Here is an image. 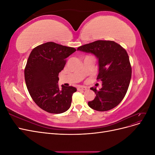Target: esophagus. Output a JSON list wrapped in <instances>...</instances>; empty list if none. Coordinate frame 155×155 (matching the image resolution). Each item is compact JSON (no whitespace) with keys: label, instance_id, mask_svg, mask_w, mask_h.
I'll list each match as a JSON object with an SVG mask.
<instances>
[{"label":"esophagus","instance_id":"1","mask_svg":"<svg viewBox=\"0 0 155 155\" xmlns=\"http://www.w3.org/2000/svg\"><path fill=\"white\" fill-rule=\"evenodd\" d=\"M87 89V87H84V86H79L78 87V91H85Z\"/></svg>","mask_w":155,"mask_h":155}]
</instances>
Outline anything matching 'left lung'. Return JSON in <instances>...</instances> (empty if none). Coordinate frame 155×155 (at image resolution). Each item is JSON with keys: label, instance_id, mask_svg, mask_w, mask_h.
Here are the masks:
<instances>
[{"label": "left lung", "instance_id": "obj_1", "mask_svg": "<svg viewBox=\"0 0 155 155\" xmlns=\"http://www.w3.org/2000/svg\"><path fill=\"white\" fill-rule=\"evenodd\" d=\"M78 50L94 55L98 60L97 79L102 81L99 91L88 105L97 111L113 109L122 101L128 90L132 74L129 55L121 46L114 41L99 40L79 46Z\"/></svg>", "mask_w": 155, "mask_h": 155}]
</instances>
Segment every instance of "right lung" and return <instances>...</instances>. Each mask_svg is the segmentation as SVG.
<instances>
[{
    "mask_svg": "<svg viewBox=\"0 0 155 155\" xmlns=\"http://www.w3.org/2000/svg\"><path fill=\"white\" fill-rule=\"evenodd\" d=\"M76 50L53 42L32 50L25 69V78L31 98L41 109L60 114L70 107L72 94L77 89L63 85L60 88L58 75L66 64L65 59Z\"/></svg>",
    "mask_w": 155,
    "mask_h": 155,
    "instance_id": "right-lung-1",
    "label": "right lung"
}]
</instances>
